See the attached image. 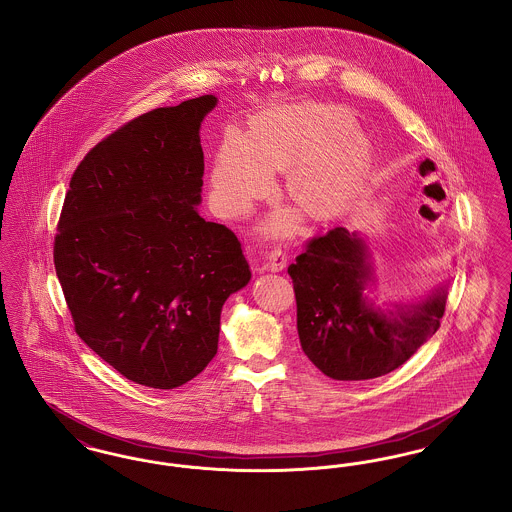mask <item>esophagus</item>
Returning a JSON list of instances; mask_svg holds the SVG:
<instances>
[{
  "label": "esophagus",
  "instance_id": "34e87169",
  "mask_svg": "<svg viewBox=\"0 0 512 512\" xmlns=\"http://www.w3.org/2000/svg\"><path fill=\"white\" fill-rule=\"evenodd\" d=\"M265 259H267L265 268L270 270V272H280V270H284L286 263H288V249H286V245H274V247L268 251Z\"/></svg>",
  "mask_w": 512,
  "mask_h": 512
}]
</instances>
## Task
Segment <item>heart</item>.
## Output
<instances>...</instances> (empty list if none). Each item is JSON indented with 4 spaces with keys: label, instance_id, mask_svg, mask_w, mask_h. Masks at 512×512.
I'll return each instance as SVG.
<instances>
[{
    "label": "heart",
    "instance_id": "obj_1",
    "mask_svg": "<svg viewBox=\"0 0 512 512\" xmlns=\"http://www.w3.org/2000/svg\"><path fill=\"white\" fill-rule=\"evenodd\" d=\"M345 111L292 105L261 113L249 136H224L211 172V201L224 217H242L268 194L274 171L293 167L288 192L313 219H332L353 201L368 167L370 147L345 128Z\"/></svg>",
    "mask_w": 512,
    "mask_h": 512
}]
</instances>
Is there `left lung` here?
I'll return each mask as SVG.
<instances>
[{"mask_svg":"<svg viewBox=\"0 0 512 512\" xmlns=\"http://www.w3.org/2000/svg\"><path fill=\"white\" fill-rule=\"evenodd\" d=\"M366 245L345 228L305 242L288 267L297 334L311 363L334 380H370L407 363L445 313V292L384 315L366 303Z\"/></svg>","mask_w":512,"mask_h":512,"instance_id":"8db88e82","label":"left lung"}]
</instances>
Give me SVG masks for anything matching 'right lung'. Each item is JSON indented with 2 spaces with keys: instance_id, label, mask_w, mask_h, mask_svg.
Instances as JSON below:
<instances>
[{
  "instance_id": "add662e5",
  "label": "right lung",
  "mask_w": 512,
  "mask_h": 512,
  "mask_svg": "<svg viewBox=\"0 0 512 512\" xmlns=\"http://www.w3.org/2000/svg\"><path fill=\"white\" fill-rule=\"evenodd\" d=\"M215 96L122 124L76 167L53 263L74 332L124 378L172 390L219 349L220 311L251 278L238 236L197 213L199 124Z\"/></svg>"
}]
</instances>
